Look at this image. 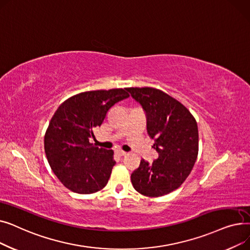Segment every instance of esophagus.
<instances>
[{
    "label": "esophagus",
    "mask_w": 250,
    "mask_h": 250,
    "mask_svg": "<svg viewBox=\"0 0 250 250\" xmlns=\"http://www.w3.org/2000/svg\"><path fill=\"white\" fill-rule=\"evenodd\" d=\"M116 153L120 155V156H125L127 153L126 152H125V151H123V150H116Z\"/></svg>",
    "instance_id": "34e87169"
}]
</instances>
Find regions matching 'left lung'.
<instances>
[{
	"mask_svg": "<svg viewBox=\"0 0 250 250\" xmlns=\"http://www.w3.org/2000/svg\"><path fill=\"white\" fill-rule=\"evenodd\" d=\"M147 115V130L154 139L158 158L141 160L130 175L133 187L143 195L161 196L178 188L189 175L199 152V130L194 117L179 101L163 91L126 88Z\"/></svg>",
	"mask_w": 250,
	"mask_h": 250,
	"instance_id": "left-lung-1",
	"label": "left lung"
}]
</instances>
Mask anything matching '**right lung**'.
Returning a JSON list of instances; mask_svg holds the SVG:
<instances>
[{
	"mask_svg": "<svg viewBox=\"0 0 250 250\" xmlns=\"http://www.w3.org/2000/svg\"><path fill=\"white\" fill-rule=\"evenodd\" d=\"M126 89L87 91L62 102L51 117L44 151L52 171L70 190L88 194L107 185L115 165L113 151L89 142L115 103L127 98Z\"/></svg>",
	"mask_w": 250,
	"mask_h": 250,
	"instance_id": "obj_1",
	"label": "right lung"
}]
</instances>
